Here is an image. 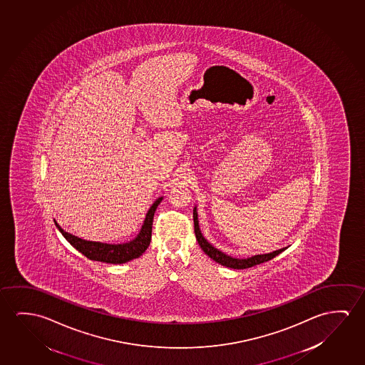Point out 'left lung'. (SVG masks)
Returning <instances> with one entry per match:
<instances>
[{
	"label": "left lung",
	"instance_id": "8db88e82",
	"mask_svg": "<svg viewBox=\"0 0 365 365\" xmlns=\"http://www.w3.org/2000/svg\"><path fill=\"white\" fill-rule=\"evenodd\" d=\"M193 222H195V234H196L197 242H198V245L201 247L205 254L208 255L210 258L213 259L216 263L221 264V265L227 267V268H232V269H247V268H250V267H254V265L268 262V260L275 258L278 254H281L282 252H284L287 249V247H282V249H278L275 252H268V254L252 255L250 258H234V257H230V255L225 254V252H221L219 249L212 247L207 242V239H205V236L202 235L201 229H200V225H198L197 207L193 208Z\"/></svg>",
	"mask_w": 365,
	"mask_h": 365
}]
</instances>
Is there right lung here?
<instances>
[{"mask_svg":"<svg viewBox=\"0 0 365 365\" xmlns=\"http://www.w3.org/2000/svg\"><path fill=\"white\" fill-rule=\"evenodd\" d=\"M163 197L157 198L153 203L150 208L146 212L145 220L141 225L140 231L131 242H123V244H106V242H90L83 240L78 236L72 235L67 231L63 230L58 225L56 220V226L58 230L62 232V235L71 242L72 247H76L78 252H82L84 257L96 260V262H103L110 264L128 263L133 259L139 258L145 252L150 240H152L153 219L154 212L157 210L158 205L162 202Z\"/></svg>","mask_w":365,"mask_h":365,"instance_id":"add662e5","label":"right lung"}]
</instances>
